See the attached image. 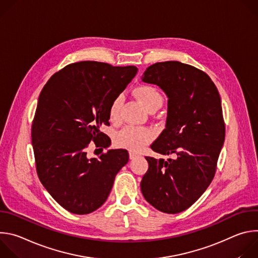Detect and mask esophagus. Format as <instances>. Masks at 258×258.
<instances>
[{"mask_svg": "<svg viewBox=\"0 0 258 258\" xmlns=\"http://www.w3.org/2000/svg\"><path fill=\"white\" fill-rule=\"evenodd\" d=\"M136 157H138V154L131 151V152H130V159H134V158H136Z\"/></svg>", "mask_w": 258, "mask_h": 258, "instance_id": "34e87169", "label": "esophagus"}]
</instances>
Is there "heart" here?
Returning a JSON list of instances; mask_svg holds the SVG:
<instances>
[{"label": "heart", "mask_w": 258, "mask_h": 258, "mask_svg": "<svg viewBox=\"0 0 258 258\" xmlns=\"http://www.w3.org/2000/svg\"><path fill=\"white\" fill-rule=\"evenodd\" d=\"M136 95L146 107V109L150 111L152 109L159 108L162 105L163 98L159 91L149 85H143L136 89ZM123 102L122 95L115 96L112 101L110 102L108 108V115L111 122H118L120 118V108ZM154 137V133L152 130L128 125L118 132L115 136V144L120 148H124L134 152L140 151L143 147L150 142Z\"/></svg>", "instance_id": "1"}]
</instances>
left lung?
Here are the masks:
<instances>
[{"mask_svg": "<svg viewBox=\"0 0 258 258\" xmlns=\"http://www.w3.org/2000/svg\"><path fill=\"white\" fill-rule=\"evenodd\" d=\"M142 81L157 85L168 98L165 128L151 149L174 157H146L142 194L156 209L178 213L200 198L215 174L226 135L222 101L204 71L178 61L149 66Z\"/></svg>", "mask_w": 258, "mask_h": 258, "instance_id": "1", "label": "left lung"}]
</instances>
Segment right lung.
Segmentation results:
<instances>
[{
  "instance_id": "obj_1",
  "label": "right lung",
  "mask_w": 258,
  "mask_h": 258,
  "mask_svg": "<svg viewBox=\"0 0 258 258\" xmlns=\"http://www.w3.org/2000/svg\"><path fill=\"white\" fill-rule=\"evenodd\" d=\"M137 71L136 66L97 61L72 63L53 75L40 94L31 125L36 172L50 195L71 213L88 214L102 206L128 161L124 149L91 159L87 149L91 142L109 147L100 126L109 124L110 102Z\"/></svg>"
}]
</instances>
